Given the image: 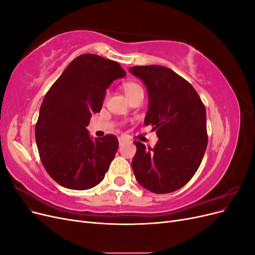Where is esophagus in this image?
Listing matches in <instances>:
<instances>
[{
  "label": "esophagus",
  "mask_w": 255,
  "mask_h": 255,
  "mask_svg": "<svg viewBox=\"0 0 255 255\" xmlns=\"http://www.w3.org/2000/svg\"><path fill=\"white\" fill-rule=\"evenodd\" d=\"M118 140H119V144H120V145H122L123 143H125V142L127 141V139H126L125 137H119Z\"/></svg>",
  "instance_id": "obj_1"
}]
</instances>
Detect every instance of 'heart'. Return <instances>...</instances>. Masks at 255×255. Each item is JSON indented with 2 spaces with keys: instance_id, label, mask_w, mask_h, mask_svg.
<instances>
[{
  "instance_id": "heart-1",
  "label": "heart",
  "mask_w": 255,
  "mask_h": 255,
  "mask_svg": "<svg viewBox=\"0 0 255 255\" xmlns=\"http://www.w3.org/2000/svg\"><path fill=\"white\" fill-rule=\"evenodd\" d=\"M123 89H125V92L128 98H129L130 96H133L134 94L138 91H142L141 87L139 85L136 84V83H127L125 84V86H123Z\"/></svg>"
}]
</instances>
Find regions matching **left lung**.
Here are the masks:
<instances>
[{
	"instance_id": "left-lung-1",
	"label": "left lung",
	"mask_w": 255,
	"mask_h": 255,
	"mask_svg": "<svg viewBox=\"0 0 255 255\" xmlns=\"http://www.w3.org/2000/svg\"><path fill=\"white\" fill-rule=\"evenodd\" d=\"M129 72L146 87L144 125L152 126L158 137L149 150L135 141V177L154 194L175 191L191 180L202 161L207 145L205 106L195 88L171 69L135 66Z\"/></svg>"
}]
</instances>
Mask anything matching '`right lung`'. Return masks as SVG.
Wrapping results in <instances>:
<instances>
[{
  "label": "right lung",
  "mask_w": 255,
  "mask_h": 255,
  "mask_svg": "<svg viewBox=\"0 0 255 255\" xmlns=\"http://www.w3.org/2000/svg\"><path fill=\"white\" fill-rule=\"evenodd\" d=\"M126 74L117 61L83 54L45 95L35 128L36 143L45 170L63 187L86 190L103 181L118 139L114 135L92 139L86 127L101 111L106 89Z\"/></svg>",
  "instance_id": "add662e5"
}]
</instances>
